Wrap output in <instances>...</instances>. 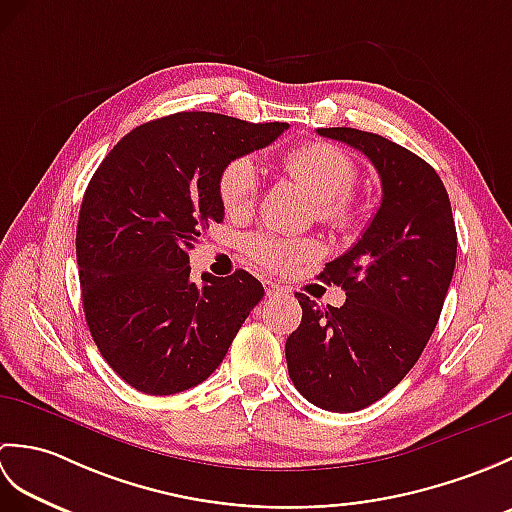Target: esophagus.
Instances as JSON below:
<instances>
[{
	"label": "esophagus",
	"mask_w": 512,
	"mask_h": 512,
	"mask_svg": "<svg viewBox=\"0 0 512 512\" xmlns=\"http://www.w3.org/2000/svg\"><path fill=\"white\" fill-rule=\"evenodd\" d=\"M264 288H266V295H268L270 299H275V297H286V295H288V288L275 284V281H264Z\"/></svg>",
	"instance_id": "1"
}]
</instances>
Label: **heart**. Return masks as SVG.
<instances>
[{"instance_id":"b5f03b06","label":"heart","mask_w":512,"mask_h":512,"mask_svg":"<svg viewBox=\"0 0 512 512\" xmlns=\"http://www.w3.org/2000/svg\"><path fill=\"white\" fill-rule=\"evenodd\" d=\"M281 165L317 202L321 222L339 231H352L358 224V209L350 195L356 187L358 169L343 149L328 143H308L290 149L281 158ZM217 193L228 215L242 217L253 211L259 193V169L255 160L239 156L228 162L217 180ZM244 248L255 264L279 273L321 253V246L314 239L277 237L270 233L250 235Z\"/></svg>"}]
</instances>
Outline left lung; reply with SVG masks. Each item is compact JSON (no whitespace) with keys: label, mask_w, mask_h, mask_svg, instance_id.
I'll return each instance as SVG.
<instances>
[{"label":"left lung","mask_w":512,"mask_h":512,"mask_svg":"<svg viewBox=\"0 0 512 512\" xmlns=\"http://www.w3.org/2000/svg\"><path fill=\"white\" fill-rule=\"evenodd\" d=\"M319 134L372 162L383 198L361 239L319 275L345 290L341 308L303 310L286 341L299 394L325 411L350 413L389 394L416 365L444 306L458 255L447 189L429 162L391 140L352 127Z\"/></svg>","instance_id":"1"}]
</instances>
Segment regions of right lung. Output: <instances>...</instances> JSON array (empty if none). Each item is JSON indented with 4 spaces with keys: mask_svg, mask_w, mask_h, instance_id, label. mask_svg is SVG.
<instances>
[{
    "mask_svg": "<svg viewBox=\"0 0 512 512\" xmlns=\"http://www.w3.org/2000/svg\"><path fill=\"white\" fill-rule=\"evenodd\" d=\"M284 129L178 112L132 129L96 169L79 211L76 264L92 339L127 385L149 396L200 385L262 301L264 286L246 270L195 284L189 250L224 220L222 169Z\"/></svg>",
    "mask_w": 512,
    "mask_h": 512,
    "instance_id": "add662e5",
    "label": "right lung"
}]
</instances>
